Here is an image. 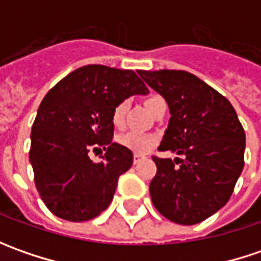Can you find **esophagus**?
Wrapping results in <instances>:
<instances>
[{
	"mask_svg": "<svg viewBox=\"0 0 261 261\" xmlns=\"http://www.w3.org/2000/svg\"><path fill=\"white\" fill-rule=\"evenodd\" d=\"M145 156L144 155H141V154H134V164H138L139 161H142Z\"/></svg>",
	"mask_w": 261,
	"mask_h": 261,
	"instance_id": "1",
	"label": "esophagus"
}]
</instances>
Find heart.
I'll return each mask as SVG.
<instances>
[{
    "label": "heart",
    "instance_id": "heart-1",
    "mask_svg": "<svg viewBox=\"0 0 261 261\" xmlns=\"http://www.w3.org/2000/svg\"><path fill=\"white\" fill-rule=\"evenodd\" d=\"M163 98L158 95H152L146 100V107L151 110L154 106L161 101ZM129 105L130 101L127 98L120 100L119 103H116V106L112 110V123L116 127H122L125 125L126 115L129 110ZM158 139L156 136L149 135V134H139V132H127L123 135L117 136V144L120 146H123L125 149H129L135 154H145L148 151H151L154 146L156 145Z\"/></svg>",
    "mask_w": 261,
    "mask_h": 261
}]
</instances>
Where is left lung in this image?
<instances>
[{
  "label": "left lung",
  "instance_id": "obj_1",
  "mask_svg": "<svg viewBox=\"0 0 261 261\" xmlns=\"http://www.w3.org/2000/svg\"><path fill=\"white\" fill-rule=\"evenodd\" d=\"M138 74L170 107L168 129L158 149L185 156L176 163L152 155V203L175 224H199L232 195L244 167L246 132L226 97L193 74L177 69Z\"/></svg>",
  "mask_w": 261,
  "mask_h": 261
}]
</instances>
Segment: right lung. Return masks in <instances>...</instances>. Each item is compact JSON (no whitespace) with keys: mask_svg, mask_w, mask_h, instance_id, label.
<instances>
[{"mask_svg":"<svg viewBox=\"0 0 261 261\" xmlns=\"http://www.w3.org/2000/svg\"><path fill=\"white\" fill-rule=\"evenodd\" d=\"M146 93L135 71L106 65L78 68L47 91L32 126L29 160L36 189L54 215L84 222L107 209L134 160L112 142V110ZM98 146L106 151L103 161L93 163L88 154Z\"/></svg>","mask_w":261,"mask_h":261,"instance_id":"add662e5","label":"right lung"}]
</instances>
